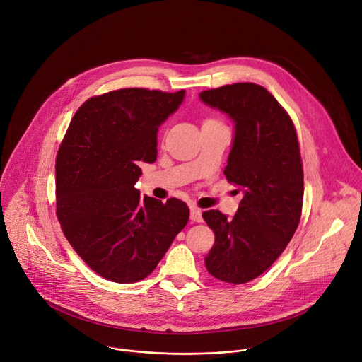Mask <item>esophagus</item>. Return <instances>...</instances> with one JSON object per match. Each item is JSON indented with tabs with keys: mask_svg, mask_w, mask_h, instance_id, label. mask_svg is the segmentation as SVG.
Returning <instances> with one entry per match:
<instances>
[{
	"mask_svg": "<svg viewBox=\"0 0 362 362\" xmlns=\"http://www.w3.org/2000/svg\"><path fill=\"white\" fill-rule=\"evenodd\" d=\"M191 220L196 221V223H202L203 221V214H202V210L197 209V207H191V214H189Z\"/></svg>",
	"mask_w": 362,
	"mask_h": 362,
	"instance_id": "34e87169",
	"label": "esophagus"
}]
</instances>
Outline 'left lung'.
Returning a JSON list of instances; mask_svg holds the SVG:
<instances>
[{"label":"left lung","mask_w":362,"mask_h":362,"mask_svg":"<svg viewBox=\"0 0 362 362\" xmlns=\"http://www.w3.org/2000/svg\"><path fill=\"white\" fill-rule=\"evenodd\" d=\"M200 100L235 123L225 175L242 192L233 218L203 213L216 236L204 262L217 280L243 284L276 261L298 226L304 182L297 133L280 103L252 82L203 91Z\"/></svg>","instance_id":"1"}]
</instances>
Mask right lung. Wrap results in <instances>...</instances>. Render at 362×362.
Returning a JSON list of instances; mask_svg holds the SVG:
<instances>
[{
    "label": "right lung",
    "mask_w": 362,
    "mask_h": 362,
    "mask_svg": "<svg viewBox=\"0 0 362 362\" xmlns=\"http://www.w3.org/2000/svg\"><path fill=\"white\" fill-rule=\"evenodd\" d=\"M185 90L123 88L93 97L75 113L57 156V216L75 252L105 280L136 283L185 228L189 209L141 197V162L153 163L159 126Z\"/></svg>",
    "instance_id": "add662e5"
}]
</instances>
